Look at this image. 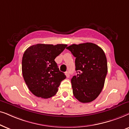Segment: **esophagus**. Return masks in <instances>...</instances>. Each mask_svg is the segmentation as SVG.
<instances>
[{"mask_svg": "<svg viewBox=\"0 0 129 129\" xmlns=\"http://www.w3.org/2000/svg\"><path fill=\"white\" fill-rule=\"evenodd\" d=\"M66 77H67V78H69L70 76V74L69 72H68V71L66 72Z\"/></svg>", "mask_w": 129, "mask_h": 129, "instance_id": "1", "label": "esophagus"}]
</instances>
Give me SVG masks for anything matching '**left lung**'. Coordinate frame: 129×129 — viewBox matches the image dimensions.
Segmentation results:
<instances>
[{"label": "left lung", "instance_id": "1", "mask_svg": "<svg viewBox=\"0 0 129 129\" xmlns=\"http://www.w3.org/2000/svg\"><path fill=\"white\" fill-rule=\"evenodd\" d=\"M67 49L75 57L77 74L71 79L74 95L81 103L91 102L99 95L104 85L107 73L105 53L91 42L73 44Z\"/></svg>", "mask_w": 129, "mask_h": 129}]
</instances>
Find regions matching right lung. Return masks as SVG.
<instances>
[{
  "label": "right lung",
  "instance_id": "add662e5",
  "mask_svg": "<svg viewBox=\"0 0 129 129\" xmlns=\"http://www.w3.org/2000/svg\"><path fill=\"white\" fill-rule=\"evenodd\" d=\"M67 46L38 44L30 46L24 52L22 74L28 88L37 97L48 99L55 95L61 82L66 79L54 59Z\"/></svg>",
  "mask_w": 129,
  "mask_h": 129
}]
</instances>
